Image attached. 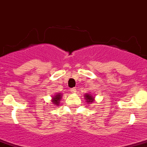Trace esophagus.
<instances>
[{
    "instance_id": "esophagus-1",
    "label": "esophagus",
    "mask_w": 147,
    "mask_h": 147,
    "mask_svg": "<svg viewBox=\"0 0 147 147\" xmlns=\"http://www.w3.org/2000/svg\"><path fill=\"white\" fill-rule=\"evenodd\" d=\"M76 91H77V90H76L75 88H72L70 89V92H71L72 93H75Z\"/></svg>"
}]
</instances>
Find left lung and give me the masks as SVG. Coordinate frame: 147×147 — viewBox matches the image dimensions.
Wrapping results in <instances>:
<instances>
[{"instance_id": "obj_1", "label": "left lung", "mask_w": 147, "mask_h": 147, "mask_svg": "<svg viewBox=\"0 0 147 147\" xmlns=\"http://www.w3.org/2000/svg\"><path fill=\"white\" fill-rule=\"evenodd\" d=\"M84 96V99H86L88 104H91L95 101V97L93 95H91L90 93H86L85 94Z\"/></svg>"}]
</instances>
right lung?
Masks as SVG:
<instances>
[{"label":"right lung","mask_w":147,"mask_h":147,"mask_svg":"<svg viewBox=\"0 0 147 147\" xmlns=\"http://www.w3.org/2000/svg\"><path fill=\"white\" fill-rule=\"evenodd\" d=\"M61 97H62V94L60 93V92H57L55 95H54V96H52V97L51 101L52 104H55V106H58L59 105V103H60Z\"/></svg>","instance_id":"obj_1"}]
</instances>
